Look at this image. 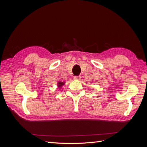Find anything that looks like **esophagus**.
I'll return each mask as SVG.
<instances>
[{"mask_svg": "<svg viewBox=\"0 0 147 147\" xmlns=\"http://www.w3.org/2000/svg\"><path fill=\"white\" fill-rule=\"evenodd\" d=\"M81 78V77L80 76H75L74 77V79L75 80H80Z\"/></svg>", "mask_w": 147, "mask_h": 147, "instance_id": "1", "label": "esophagus"}]
</instances>
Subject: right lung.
<instances>
[{
    "label": "right lung",
    "instance_id": "1",
    "mask_svg": "<svg viewBox=\"0 0 147 147\" xmlns=\"http://www.w3.org/2000/svg\"><path fill=\"white\" fill-rule=\"evenodd\" d=\"M65 84V82H59L58 83H57V86H58V88H61L62 86H63L64 84Z\"/></svg>",
    "mask_w": 147,
    "mask_h": 147
}]
</instances>
